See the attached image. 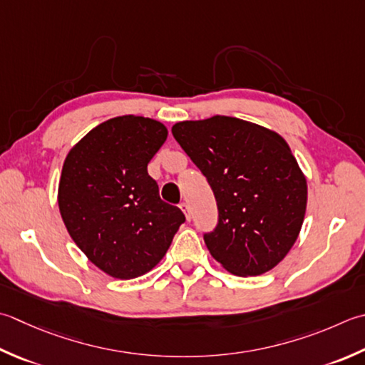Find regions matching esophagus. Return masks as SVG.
<instances>
[{
	"label": "esophagus",
	"instance_id": "1",
	"mask_svg": "<svg viewBox=\"0 0 365 365\" xmlns=\"http://www.w3.org/2000/svg\"><path fill=\"white\" fill-rule=\"evenodd\" d=\"M180 209L185 212V217H187V220H191V213H190V207L187 202H182L180 204Z\"/></svg>",
	"mask_w": 365,
	"mask_h": 365
}]
</instances>
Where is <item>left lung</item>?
I'll list each match as a JSON object with an SVG mask.
<instances>
[{"label": "left lung", "instance_id": "8db88e82", "mask_svg": "<svg viewBox=\"0 0 365 365\" xmlns=\"http://www.w3.org/2000/svg\"><path fill=\"white\" fill-rule=\"evenodd\" d=\"M173 134L217 199L218 223L204 234L210 255L240 277L274 269L294 245L307 207V180L284 139L225 115L180 121Z\"/></svg>", "mask_w": 365, "mask_h": 365}]
</instances>
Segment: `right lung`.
<instances>
[{"label":"right lung","instance_id":"obj_1","mask_svg":"<svg viewBox=\"0 0 365 365\" xmlns=\"http://www.w3.org/2000/svg\"><path fill=\"white\" fill-rule=\"evenodd\" d=\"M166 138L160 121L115 117L93 128L64 160L58 187L64 226L110 277L130 280L152 270L185 221L147 173Z\"/></svg>","mask_w":365,"mask_h":365}]
</instances>
